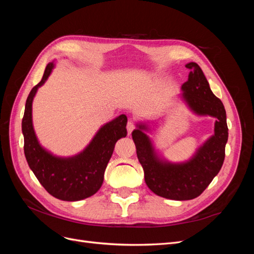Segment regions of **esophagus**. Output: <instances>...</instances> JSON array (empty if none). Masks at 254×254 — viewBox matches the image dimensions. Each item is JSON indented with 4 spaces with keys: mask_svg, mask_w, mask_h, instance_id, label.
Masks as SVG:
<instances>
[{
    "mask_svg": "<svg viewBox=\"0 0 254 254\" xmlns=\"http://www.w3.org/2000/svg\"><path fill=\"white\" fill-rule=\"evenodd\" d=\"M135 123L134 122H132V121H129L128 122V124H127V131H128V134H130L131 133L133 130L135 129Z\"/></svg>",
    "mask_w": 254,
    "mask_h": 254,
    "instance_id": "esophagus-1",
    "label": "esophagus"
}]
</instances>
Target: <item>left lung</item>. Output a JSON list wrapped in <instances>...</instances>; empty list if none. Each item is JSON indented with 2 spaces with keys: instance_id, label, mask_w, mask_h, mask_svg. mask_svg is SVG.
<instances>
[{
  "instance_id": "1",
  "label": "left lung",
  "mask_w": 254,
  "mask_h": 254,
  "mask_svg": "<svg viewBox=\"0 0 254 254\" xmlns=\"http://www.w3.org/2000/svg\"><path fill=\"white\" fill-rule=\"evenodd\" d=\"M189 79L182 84L183 97L197 114L216 118L215 133L207 140L196 155L186 163L172 164L159 160L153 153L148 136L142 129L132 131L136 156L144 171L147 187L158 196L173 200H190L198 197L209 187L225 160L228 126L225 107L213 94L205 76L197 64L190 63Z\"/></svg>"
}]
</instances>
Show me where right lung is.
I'll use <instances>...</instances> for the list:
<instances>
[{
    "mask_svg": "<svg viewBox=\"0 0 254 254\" xmlns=\"http://www.w3.org/2000/svg\"><path fill=\"white\" fill-rule=\"evenodd\" d=\"M53 67L52 63L47 65L41 81L32 89L26 99L22 120L24 153L30 170L49 194L64 201H77L94 195L101 189L115 143L127 135V117L122 114L103 126L79 155L67 159L52 156L37 141L32 122V104L38 88L48 79Z\"/></svg>",
    "mask_w": 254,
    "mask_h": 254,
    "instance_id": "obj_1",
    "label": "right lung"
}]
</instances>
